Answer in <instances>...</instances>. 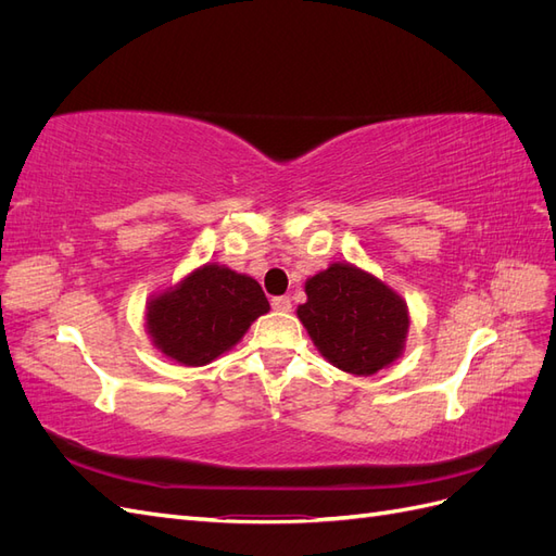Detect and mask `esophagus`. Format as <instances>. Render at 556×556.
I'll use <instances>...</instances> for the list:
<instances>
[{"label": "esophagus", "instance_id": "1", "mask_svg": "<svg viewBox=\"0 0 556 556\" xmlns=\"http://www.w3.org/2000/svg\"><path fill=\"white\" fill-rule=\"evenodd\" d=\"M271 306H274V311L290 313L292 311V301H290V296H276V299H271Z\"/></svg>", "mask_w": 556, "mask_h": 556}]
</instances>
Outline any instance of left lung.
Masks as SVG:
<instances>
[{"instance_id": "left-lung-1", "label": "left lung", "mask_w": 556, "mask_h": 556, "mask_svg": "<svg viewBox=\"0 0 556 556\" xmlns=\"http://www.w3.org/2000/svg\"><path fill=\"white\" fill-rule=\"evenodd\" d=\"M306 294L296 315L333 366L374 376L401 355L408 331L406 304L374 276L331 264L306 282Z\"/></svg>"}]
</instances>
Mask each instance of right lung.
Listing matches in <instances>:
<instances>
[{"instance_id":"obj_1","label":"right lung","mask_w":556,"mask_h":556,"mask_svg":"<svg viewBox=\"0 0 556 556\" xmlns=\"http://www.w3.org/2000/svg\"><path fill=\"white\" fill-rule=\"evenodd\" d=\"M268 311L257 280L206 264L148 306L155 345L180 364L204 366L237 345L248 327Z\"/></svg>"}]
</instances>
